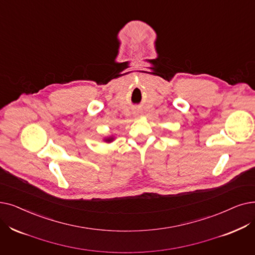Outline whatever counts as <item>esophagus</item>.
I'll return each mask as SVG.
<instances>
[{"instance_id":"34e87169","label":"esophagus","mask_w":255,"mask_h":255,"mask_svg":"<svg viewBox=\"0 0 255 255\" xmlns=\"http://www.w3.org/2000/svg\"><path fill=\"white\" fill-rule=\"evenodd\" d=\"M137 113H138V112H137ZM137 115H138V114H137Z\"/></svg>"}]
</instances>
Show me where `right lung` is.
Wrapping results in <instances>:
<instances>
[{"label": "right lung", "instance_id": "1", "mask_svg": "<svg viewBox=\"0 0 255 255\" xmlns=\"http://www.w3.org/2000/svg\"><path fill=\"white\" fill-rule=\"evenodd\" d=\"M114 139H115V136L110 135V136L105 137V138H104V141H106V142H112V141H114Z\"/></svg>", "mask_w": 255, "mask_h": 255}]
</instances>
